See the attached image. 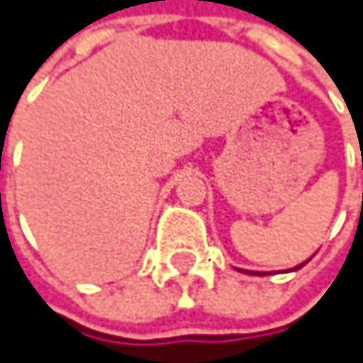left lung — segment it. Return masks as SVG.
I'll return each mask as SVG.
<instances>
[{
	"label": "left lung",
	"instance_id": "8db88e82",
	"mask_svg": "<svg viewBox=\"0 0 363 363\" xmlns=\"http://www.w3.org/2000/svg\"><path fill=\"white\" fill-rule=\"evenodd\" d=\"M307 261H309V259H307ZM307 261H303V263H301V266H296L294 270H301V268L305 266V263H307ZM246 274H268V272H250V270H246Z\"/></svg>",
	"mask_w": 363,
	"mask_h": 363
}]
</instances>
